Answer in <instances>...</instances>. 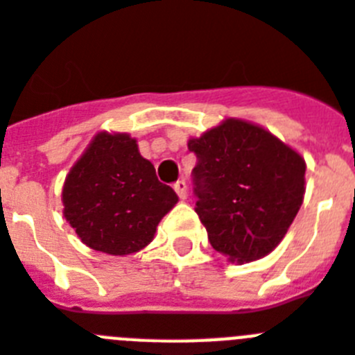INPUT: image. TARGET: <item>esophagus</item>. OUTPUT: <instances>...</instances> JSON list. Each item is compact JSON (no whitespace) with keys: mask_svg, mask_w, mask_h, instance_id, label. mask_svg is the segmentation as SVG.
Returning a JSON list of instances; mask_svg holds the SVG:
<instances>
[{"mask_svg":"<svg viewBox=\"0 0 355 355\" xmlns=\"http://www.w3.org/2000/svg\"><path fill=\"white\" fill-rule=\"evenodd\" d=\"M175 191H177V195H178V198H186L187 196V184H186V180H177V182H175Z\"/></svg>","mask_w":355,"mask_h":355,"instance_id":"esophagus-1","label":"esophagus"}]
</instances>
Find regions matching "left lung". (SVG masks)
Instances as JSON below:
<instances>
[{
  "mask_svg": "<svg viewBox=\"0 0 355 355\" xmlns=\"http://www.w3.org/2000/svg\"><path fill=\"white\" fill-rule=\"evenodd\" d=\"M196 214L214 251L247 263L282 242L305 193V160L263 128L227 119L187 142Z\"/></svg>",
  "mask_w": 355,
  "mask_h": 355,
  "instance_id": "8db88e82",
  "label": "left lung"
}]
</instances>
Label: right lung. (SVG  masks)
Instances as JSON below:
<instances>
[{"label": "right lung", "mask_w": 355, "mask_h": 355, "mask_svg": "<svg viewBox=\"0 0 355 355\" xmlns=\"http://www.w3.org/2000/svg\"><path fill=\"white\" fill-rule=\"evenodd\" d=\"M177 200L126 133L95 137L62 187L64 216L79 238L95 251L115 256L148 245Z\"/></svg>", "instance_id": "obj_1"}]
</instances>
